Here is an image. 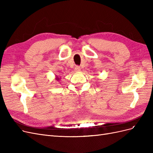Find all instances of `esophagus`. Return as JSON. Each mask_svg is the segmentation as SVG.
I'll use <instances>...</instances> for the list:
<instances>
[{
  "instance_id": "1",
  "label": "esophagus",
  "mask_w": 153,
  "mask_h": 153,
  "mask_svg": "<svg viewBox=\"0 0 153 153\" xmlns=\"http://www.w3.org/2000/svg\"><path fill=\"white\" fill-rule=\"evenodd\" d=\"M75 71L76 72H79V71H81L80 67L78 66H76L75 67Z\"/></svg>"
}]
</instances>
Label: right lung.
Returning a JSON list of instances; mask_svg holds the SVG:
<instances>
[{
	"label": "right lung",
	"mask_w": 153,
	"mask_h": 153,
	"mask_svg": "<svg viewBox=\"0 0 153 153\" xmlns=\"http://www.w3.org/2000/svg\"><path fill=\"white\" fill-rule=\"evenodd\" d=\"M55 80H56L57 81H59V80H61V78L59 77L57 75H55Z\"/></svg>",
	"instance_id": "obj_1"
}]
</instances>
